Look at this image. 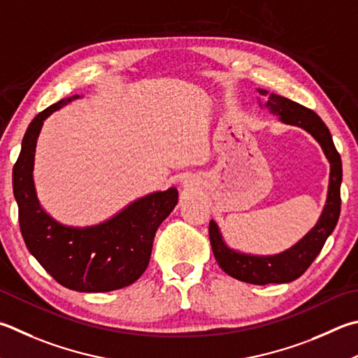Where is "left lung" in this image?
Instances as JSON below:
<instances>
[{"mask_svg": "<svg viewBox=\"0 0 358 358\" xmlns=\"http://www.w3.org/2000/svg\"><path fill=\"white\" fill-rule=\"evenodd\" d=\"M258 92L268 96V106L272 113L280 115V120L289 125L301 127L313 136L320 142L324 153L330 162V180H329V194L327 201L324 206L320 220L305 235L301 241L291 249L278 253L274 257H252L238 253L229 249L222 241L216 222H210V243L217 264L224 272L231 275L236 280H241L252 285H268V283H288L301 277L315 258L320 255L324 244H326L330 233L334 231L341 211V178L343 167L341 157L336 152L326 123L321 117L311 109L305 108L299 103L285 99L277 94H269L268 90L258 89Z\"/></svg>", "mask_w": 358, "mask_h": 358, "instance_id": "8db88e82", "label": "left lung"}]
</instances>
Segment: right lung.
<instances>
[{
    "instance_id": "1",
    "label": "right lung",
    "mask_w": 358,
    "mask_h": 358,
    "mask_svg": "<svg viewBox=\"0 0 358 358\" xmlns=\"http://www.w3.org/2000/svg\"><path fill=\"white\" fill-rule=\"evenodd\" d=\"M69 96L38 113L29 123L22 152L12 172L18 222L28 250L57 283L80 292H106L125 288L144 274L150 262L153 238L178 201L171 187L153 192L127 206L115 217L87 229L57 224L38 205L32 181L37 136L43 120Z\"/></svg>"
}]
</instances>
